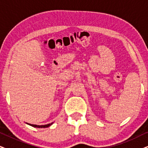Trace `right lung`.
<instances>
[{
  "label": "right lung",
  "mask_w": 148,
  "mask_h": 148,
  "mask_svg": "<svg viewBox=\"0 0 148 148\" xmlns=\"http://www.w3.org/2000/svg\"><path fill=\"white\" fill-rule=\"evenodd\" d=\"M54 122H52L50 123V124H46V125H36V124H29V123H26V124L29 125V126H31L33 127H35V128H48V127H49L51 126V125L53 124Z\"/></svg>",
  "instance_id": "right-lung-1"
}]
</instances>
